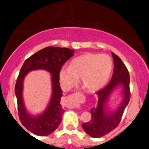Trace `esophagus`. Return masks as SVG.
<instances>
[{
    "label": "esophagus",
    "mask_w": 149,
    "mask_h": 149,
    "mask_svg": "<svg viewBox=\"0 0 149 149\" xmlns=\"http://www.w3.org/2000/svg\"><path fill=\"white\" fill-rule=\"evenodd\" d=\"M66 100H67V102L69 103V107L71 108H73V107H76L77 105H78V103H77V102H73L72 100V99H71V96H68L67 97H66Z\"/></svg>",
    "instance_id": "esophagus-1"
}]
</instances>
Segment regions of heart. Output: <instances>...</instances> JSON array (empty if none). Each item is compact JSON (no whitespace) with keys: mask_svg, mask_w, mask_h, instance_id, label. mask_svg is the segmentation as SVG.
<instances>
[{"mask_svg":"<svg viewBox=\"0 0 149 149\" xmlns=\"http://www.w3.org/2000/svg\"><path fill=\"white\" fill-rule=\"evenodd\" d=\"M113 61L106 54H85L74 58L69 66H63L59 73L63 89L68 90L80 81L83 88L92 92L104 86L110 76Z\"/></svg>","mask_w":149,"mask_h":149,"instance_id":"b5f03b06","label":"heart"}]
</instances>
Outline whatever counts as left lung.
<instances>
[{
	"label": "left lung",
	"mask_w": 149,
	"mask_h": 149,
	"mask_svg": "<svg viewBox=\"0 0 149 149\" xmlns=\"http://www.w3.org/2000/svg\"><path fill=\"white\" fill-rule=\"evenodd\" d=\"M114 71L111 79L105 88L96 92L97 107L91 109L92 118L82 125L85 132L94 138H100L109 134L118 125L123 113L130 99V75L127 68L118 56L112 53ZM122 88V100L113 111L108 109L107 102L110 95L116 88Z\"/></svg>",
	"instance_id": "obj_1"
}]
</instances>
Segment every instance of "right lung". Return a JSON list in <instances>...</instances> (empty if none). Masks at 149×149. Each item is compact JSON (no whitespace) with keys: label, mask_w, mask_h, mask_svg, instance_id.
<instances>
[{"label":"right lung","mask_w":149,"mask_h":149,"mask_svg":"<svg viewBox=\"0 0 149 149\" xmlns=\"http://www.w3.org/2000/svg\"><path fill=\"white\" fill-rule=\"evenodd\" d=\"M74 50L66 47H47L29 57L24 63L15 85L20 121L28 130L38 136H47L57 129L64 110L60 104L62 90L59 85V73L63 64L73 56ZM36 70H45L51 74L52 94L46 109L33 115L27 111L23 99V80L28 73Z\"/></svg>","instance_id":"right-lung-1"}]
</instances>
